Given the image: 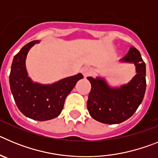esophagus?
Listing matches in <instances>:
<instances>
[{"mask_svg": "<svg viewBox=\"0 0 158 158\" xmlns=\"http://www.w3.org/2000/svg\"><path fill=\"white\" fill-rule=\"evenodd\" d=\"M81 71H82V73H83V75L85 77L89 76V75L92 73V69L90 68V67H87V66L84 67Z\"/></svg>", "mask_w": 158, "mask_h": 158, "instance_id": "obj_1", "label": "esophagus"}]
</instances>
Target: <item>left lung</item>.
I'll return each instance as SVG.
<instances>
[{"label":"left lung","instance_id":"1","mask_svg":"<svg viewBox=\"0 0 158 158\" xmlns=\"http://www.w3.org/2000/svg\"><path fill=\"white\" fill-rule=\"evenodd\" d=\"M122 62L135 64L137 74L127 85L111 88L101 78L88 77L91 83L87 108L94 119L103 123L117 124L134 115L142 102L146 88V64L136 48L131 47Z\"/></svg>","mask_w":158,"mask_h":158}]
</instances>
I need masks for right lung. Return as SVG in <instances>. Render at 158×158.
Instances as JSON below:
<instances>
[{
  "instance_id": "add662e5",
  "label": "right lung",
  "mask_w": 158,
  "mask_h": 158,
  "mask_svg": "<svg viewBox=\"0 0 158 158\" xmlns=\"http://www.w3.org/2000/svg\"><path fill=\"white\" fill-rule=\"evenodd\" d=\"M40 41H32L15 55L11 66L9 84L19 110L25 116L38 121L50 120L62 112L66 96L77 82L83 78L81 73L65 78L52 85L32 82L27 76L25 60L28 51Z\"/></svg>"
}]
</instances>
